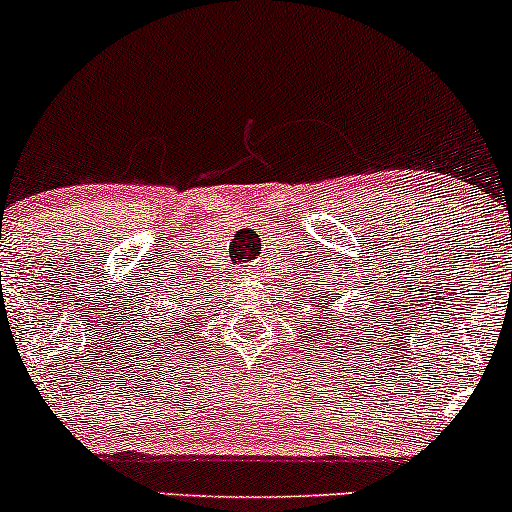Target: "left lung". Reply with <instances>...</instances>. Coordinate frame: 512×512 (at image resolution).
<instances>
[{"mask_svg": "<svg viewBox=\"0 0 512 512\" xmlns=\"http://www.w3.org/2000/svg\"><path fill=\"white\" fill-rule=\"evenodd\" d=\"M325 301H328V299H325Z\"/></svg>", "mask_w": 512, "mask_h": 512, "instance_id": "1", "label": "left lung"}]
</instances>
